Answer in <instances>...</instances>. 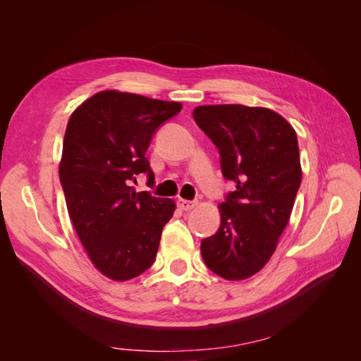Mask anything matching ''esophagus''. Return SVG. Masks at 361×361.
Returning <instances> with one entry per match:
<instances>
[{"label": "esophagus", "mask_w": 361, "mask_h": 361, "mask_svg": "<svg viewBox=\"0 0 361 361\" xmlns=\"http://www.w3.org/2000/svg\"><path fill=\"white\" fill-rule=\"evenodd\" d=\"M195 206V202H191V200H185V199H179L178 200V207L182 211H190L192 209V207Z\"/></svg>", "instance_id": "esophagus-1"}]
</instances>
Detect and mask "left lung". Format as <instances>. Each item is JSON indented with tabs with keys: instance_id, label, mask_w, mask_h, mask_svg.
I'll return each mask as SVG.
<instances>
[{
	"instance_id": "obj_1",
	"label": "left lung",
	"mask_w": 361,
	"mask_h": 361,
	"mask_svg": "<svg viewBox=\"0 0 361 361\" xmlns=\"http://www.w3.org/2000/svg\"><path fill=\"white\" fill-rule=\"evenodd\" d=\"M192 117L236 185L218 206L221 224L202 241V257L216 276L244 280L267 265L290 218L301 183L297 133L264 106L202 105Z\"/></svg>"
}]
</instances>
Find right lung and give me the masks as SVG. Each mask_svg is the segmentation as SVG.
<instances>
[{
	"instance_id": "add662e5",
	"label": "right lung",
	"mask_w": 361,
	"mask_h": 361,
	"mask_svg": "<svg viewBox=\"0 0 361 361\" xmlns=\"http://www.w3.org/2000/svg\"><path fill=\"white\" fill-rule=\"evenodd\" d=\"M182 104L104 90L72 113L63 141L60 182L68 212L94 268L114 281L154 264L162 228L176 203L137 192L135 176L154 171L146 152L158 126Z\"/></svg>"
}]
</instances>
